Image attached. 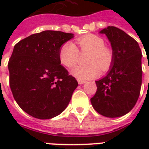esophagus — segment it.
<instances>
[{
    "instance_id": "esophagus-1",
    "label": "esophagus",
    "mask_w": 149,
    "mask_h": 149,
    "mask_svg": "<svg viewBox=\"0 0 149 149\" xmlns=\"http://www.w3.org/2000/svg\"><path fill=\"white\" fill-rule=\"evenodd\" d=\"M78 84H83L84 83H86V81H82V80H78Z\"/></svg>"
}]
</instances>
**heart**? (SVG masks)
<instances>
[{"instance_id": "1", "label": "heart", "mask_w": 149, "mask_h": 149, "mask_svg": "<svg viewBox=\"0 0 149 149\" xmlns=\"http://www.w3.org/2000/svg\"><path fill=\"white\" fill-rule=\"evenodd\" d=\"M82 52H88L87 65H76L72 68L71 74L78 80H89L97 77L101 71H107L113 61V52L105 46L103 38L93 34H87L77 40ZM79 52L77 46L71 41L63 44L60 49L59 58L62 65L71 68L77 62Z\"/></svg>"}]
</instances>
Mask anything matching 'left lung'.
Listing matches in <instances>:
<instances>
[{
    "label": "left lung",
    "mask_w": 149,
    "mask_h": 149,
    "mask_svg": "<svg viewBox=\"0 0 149 149\" xmlns=\"http://www.w3.org/2000/svg\"><path fill=\"white\" fill-rule=\"evenodd\" d=\"M100 33L111 43L113 61L106 76L96 81L97 89L91 103L100 115L119 117L133 109L140 96L142 53L138 43L118 28L108 26Z\"/></svg>",
    "instance_id": "obj_1"
}]
</instances>
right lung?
I'll return each instance as SVG.
<instances>
[{
  "label": "right lung",
  "mask_w": 149,
  "mask_h": 149,
  "mask_svg": "<svg viewBox=\"0 0 149 149\" xmlns=\"http://www.w3.org/2000/svg\"><path fill=\"white\" fill-rule=\"evenodd\" d=\"M73 37L46 30L15 45L8 64L9 85L15 100L29 115L51 119L68 106L78 83L61 65L59 52Z\"/></svg>",
  "instance_id": "right-lung-1"
}]
</instances>
